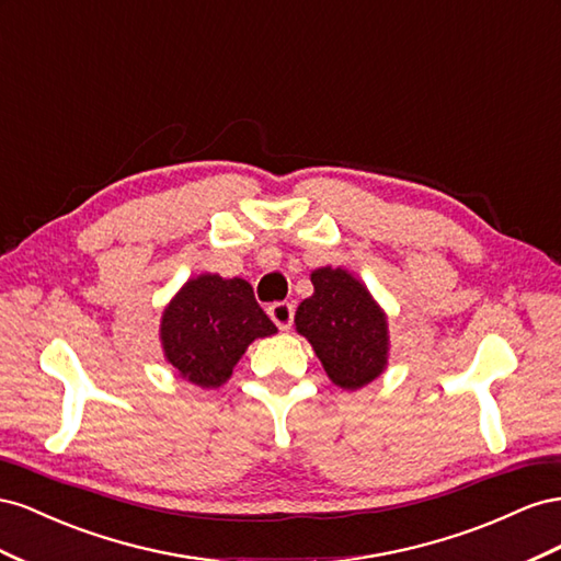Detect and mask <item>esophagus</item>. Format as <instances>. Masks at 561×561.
Instances as JSON below:
<instances>
[{
    "mask_svg": "<svg viewBox=\"0 0 561 561\" xmlns=\"http://www.w3.org/2000/svg\"><path fill=\"white\" fill-rule=\"evenodd\" d=\"M267 314L282 331H289L294 324V306L291 302H272L267 308Z\"/></svg>",
    "mask_w": 561,
    "mask_h": 561,
    "instance_id": "34e87169",
    "label": "esophagus"
}]
</instances>
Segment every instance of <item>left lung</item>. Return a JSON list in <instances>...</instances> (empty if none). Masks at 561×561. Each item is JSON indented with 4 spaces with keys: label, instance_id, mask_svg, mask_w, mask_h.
<instances>
[{
    "label": "left lung",
    "instance_id": "1",
    "mask_svg": "<svg viewBox=\"0 0 561 561\" xmlns=\"http://www.w3.org/2000/svg\"><path fill=\"white\" fill-rule=\"evenodd\" d=\"M314 294L296 310V331L310 341L327 376L359 390L388 366V317L369 289L343 267H317Z\"/></svg>",
    "mask_w": 561,
    "mask_h": 561
}]
</instances>
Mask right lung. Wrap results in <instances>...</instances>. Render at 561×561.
<instances>
[{
    "instance_id": "add662e5",
    "label": "right lung",
    "mask_w": 561,
    "mask_h": 561,
    "mask_svg": "<svg viewBox=\"0 0 561 561\" xmlns=\"http://www.w3.org/2000/svg\"><path fill=\"white\" fill-rule=\"evenodd\" d=\"M272 333L277 327L255 302L247 279L209 272L183 284L159 327L167 362L199 388H220L247 347Z\"/></svg>"
}]
</instances>
